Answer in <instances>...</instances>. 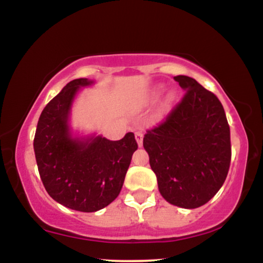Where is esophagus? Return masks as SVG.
Masks as SVG:
<instances>
[{"label":"esophagus","mask_w":263,"mask_h":263,"mask_svg":"<svg viewBox=\"0 0 263 263\" xmlns=\"http://www.w3.org/2000/svg\"><path fill=\"white\" fill-rule=\"evenodd\" d=\"M135 137H136V141H137L138 146H142V142H143V134H142L141 131H137L135 132Z\"/></svg>","instance_id":"esophagus-1"}]
</instances>
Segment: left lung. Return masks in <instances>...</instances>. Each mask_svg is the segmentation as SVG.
<instances>
[{
  "label": "left lung",
  "mask_w": 263,
  "mask_h": 263,
  "mask_svg": "<svg viewBox=\"0 0 263 263\" xmlns=\"http://www.w3.org/2000/svg\"><path fill=\"white\" fill-rule=\"evenodd\" d=\"M174 80L185 93L159 125L147 129L143 147L162 197L195 209L225 182L231 161L230 127L216 95L185 75Z\"/></svg>",
  "instance_id": "1"
}]
</instances>
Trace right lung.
<instances>
[{
    "instance_id": "right-lung-1",
    "label": "right lung",
    "mask_w": 263,
    "mask_h": 263,
    "mask_svg": "<svg viewBox=\"0 0 263 263\" xmlns=\"http://www.w3.org/2000/svg\"><path fill=\"white\" fill-rule=\"evenodd\" d=\"M91 84L85 78L66 84L42 111L33 141L39 176L48 194L83 213L100 210L119 197L138 147L132 132L120 141L71 136V104L80 87Z\"/></svg>"
}]
</instances>
